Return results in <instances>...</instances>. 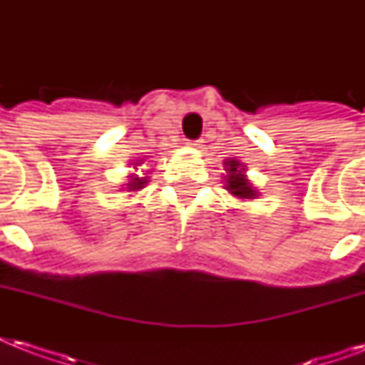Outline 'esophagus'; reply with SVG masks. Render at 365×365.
<instances>
[{
  "label": "esophagus",
  "mask_w": 365,
  "mask_h": 365,
  "mask_svg": "<svg viewBox=\"0 0 365 365\" xmlns=\"http://www.w3.org/2000/svg\"><path fill=\"white\" fill-rule=\"evenodd\" d=\"M189 145H193V148H200V140H193V142H189Z\"/></svg>",
  "instance_id": "34e87169"
}]
</instances>
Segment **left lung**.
Instances as JSON below:
<instances>
[{"label": "left lung", "instance_id": "left-lung-1", "mask_svg": "<svg viewBox=\"0 0 365 365\" xmlns=\"http://www.w3.org/2000/svg\"><path fill=\"white\" fill-rule=\"evenodd\" d=\"M239 160H227V189L237 197H244V199H254L255 191L248 183V180L242 176V170H239Z\"/></svg>", "mask_w": 365, "mask_h": 365}]
</instances>
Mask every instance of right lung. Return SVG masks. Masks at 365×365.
<instances>
[{
    "label": "right lung",
    "mask_w": 365,
    "mask_h": 365,
    "mask_svg": "<svg viewBox=\"0 0 365 365\" xmlns=\"http://www.w3.org/2000/svg\"><path fill=\"white\" fill-rule=\"evenodd\" d=\"M143 183H145V180H143V178H134V180L128 183V187H130V189H142Z\"/></svg>",
    "instance_id": "right-lung-1"
}]
</instances>
